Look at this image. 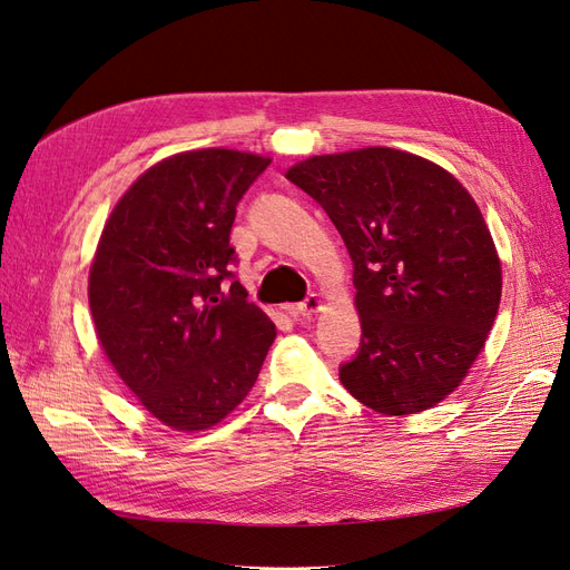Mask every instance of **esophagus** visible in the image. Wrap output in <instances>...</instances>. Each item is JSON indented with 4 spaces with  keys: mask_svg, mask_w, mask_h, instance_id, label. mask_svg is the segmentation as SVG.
<instances>
[{
    "mask_svg": "<svg viewBox=\"0 0 570 570\" xmlns=\"http://www.w3.org/2000/svg\"><path fill=\"white\" fill-rule=\"evenodd\" d=\"M322 307H324L322 296H317V293H312V296H307L303 303L293 305L291 314H293V317H312V314H317Z\"/></svg>",
    "mask_w": 570,
    "mask_h": 570,
    "instance_id": "1",
    "label": "esophagus"
}]
</instances>
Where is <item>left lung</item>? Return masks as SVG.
Instances as JSON below:
<instances>
[{"label": "left lung", "instance_id": "obj_1", "mask_svg": "<svg viewBox=\"0 0 570 570\" xmlns=\"http://www.w3.org/2000/svg\"><path fill=\"white\" fill-rule=\"evenodd\" d=\"M286 178L322 204L354 263L362 347L343 387L385 415L436 406L465 381L500 305L481 208L446 168L381 145L307 157Z\"/></svg>", "mask_w": 570, "mask_h": 570}]
</instances>
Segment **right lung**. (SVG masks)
<instances>
[{
	"label": "right lung",
	"mask_w": 570,
	"mask_h": 570,
	"mask_svg": "<svg viewBox=\"0 0 570 570\" xmlns=\"http://www.w3.org/2000/svg\"><path fill=\"white\" fill-rule=\"evenodd\" d=\"M272 159L206 147L142 171L89 269L96 338L138 404L178 432L218 425L250 392L277 328L232 282L237 204Z\"/></svg>",
	"instance_id": "obj_1"
}]
</instances>
